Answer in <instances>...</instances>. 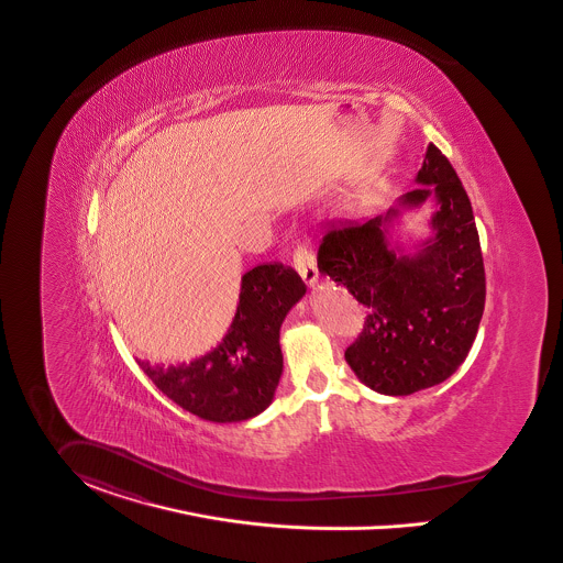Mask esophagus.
Returning a JSON list of instances; mask_svg holds the SVG:
<instances>
[{
	"label": "esophagus",
	"mask_w": 563,
	"mask_h": 563,
	"mask_svg": "<svg viewBox=\"0 0 563 563\" xmlns=\"http://www.w3.org/2000/svg\"><path fill=\"white\" fill-rule=\"evenodd\" d=\"M295 266H297V271H299L300 279H302L309 288H313V286L318 284L316 261H313V256H311L305 247H299V250L295 252Z\"/></svg>",
	"instance_id": "obj_1"
}]
</instances>
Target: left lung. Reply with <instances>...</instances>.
<instances>
[{"label":"left lung","instance_id":"1","mask_svg":"<svg viewBox=\"0 0 563 563\" xmlns=\"http://www.w3.org/2000/svg\"><path fill=\"white\" fill-rule=\"evenodd\" d=\"M416 188L361 225L331 230L318 268L367 307L345 350L354 375L379 395L406 397L442 384L465 361L485 311V264L472 202L449 157L429 143ZM432 207L430 234L400 225Z\"/></svg>","mask_w":563,"mask_h":563}]
</instances>
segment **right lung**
<instances>
[{
  "label": "right lung",
  "mask_w": 563,
  "mask_h": 563,
  "mask_svg": "<svg viewBox=\"0 0 563 563\" xmlns=\"http://www.w3.org/2000/svg\"><path fill=\"white\" fill-rule=\"evenodd\" d=\"M305 292L292 268L254 266L241 277L236 311L216 347L179 365L136 363L186 412L209 422H245L275 399L284 374L279 331Z\"/></svg>",
  "instance_id": "obj_1"
}]
</instances>
